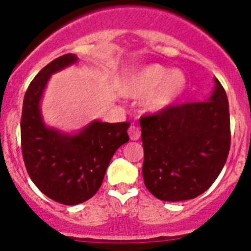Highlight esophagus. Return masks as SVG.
I'll use <instances>...</instances> for the list:
<instances>
[{
  "mask_svg": "<svg viewBox=\"0 0 251 251\" xmlns=\"http://www.w3.org/2000/svg\"><path fill=\"white\" fill-rule=\"evenodd\" d=\"M128 136H130V138L132 141H137L141 137L140 128L135 125H131L130 128H128Z\"/></svg>",
  "mask_w": 251,
  "mask_h": 251,
  "instance_id": "34e87169",
  "label": "esophagus"
}]
</instances>
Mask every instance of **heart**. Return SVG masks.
I'll return each instance as SVG.
<instances>
[{
  "label": "heart",
  "instance_id": "heart-1",
  "mask_svg": "<svg viewBox=\"0 0 251 251\" xmlns=\"http://www.w3.org/2000/svg\"><path fill=\"white\" fill-rule=\"evenodd\" d=\"M188 78L181 69H169L160 64H148L133 70L124 82L127 97L149 96L144 107L151 113L170 109L184 95Z\"/></svg>",
  "mask_w": 251,
  "mask_h": 251
}]
</instances>
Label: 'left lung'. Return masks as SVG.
I'll return each instance as SVG.
<instances>
[{
	"label": "left lung",
	"instance_id": "8db88e82",
	"mask_svg": "<svg viewBox=\"0 0 251 251\" xmlns=\"http://www.w3.org/2000/svg\"><path fill=\"white\" fill-rule=\"evenodd\" d=\"M214 82L206 100L141 119L144 184L160 201L201 196L226 164L231 144L228 100L216 77Z\"/></svg>",
	"mask_w": 251,
	"mask_h": 251
}]
</instances>
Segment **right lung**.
I'll use <instances>...</instances> for the list:
<instances>
[{
    "label": "right lung",
    "instance_id": "right-lung-1",
    "mask_svg": "<svg viewBox=\"0 0 251 251\" xmlns=\"http://www.w3.org/2000/svg\"><path fill=\"white\" fill-rule=\"evenodd\" d=\"M76 54H64L47 64L27 87L23 103L22 151L27 174L37 188L64 205L92 198L119 147L128 142V123L93 120L80 131L65 132L44 120L41 102L50 76L76 64Z\"/></svg>",
    "mask_w": 251,
    "mask_h": 251
}]
</instances>
